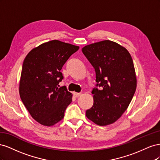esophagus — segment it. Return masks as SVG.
I'll use <instances>...</instances> for the list:
<instances>
[{"label":"esophagus","instance_id":"obj_1","mask_svg":"<svg viewBox=\"0 0 160 160\" xmlns=\"http://www.w3.org/2000/svg\"><path fill=\"white\" fill-rule=\"evenodd\" d=\"M81 95V93H76V92H74L73 93V95L75 97V98H79Z\"/></svg>","mask_w":160,"mask_h":160}]
</instances>
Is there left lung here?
<instances>
[{
  "label": "left lung",
  "instance_id": "1",
  "mask_svg": "<svg viewBox=\"0 0 160 160\" xmlns=\"http://www.w3.org/2000/svg\"><path fill=\"white\" fill-rule=\"evenodd\" d=\"M82 52L95 69L97 83L87 118L101 126L113 123L128 109L136 89L132 58L125 48L109 40L87 45Z\"/></svg>",
  "mask_w": 160,
  "mask_h": 160
}]
</instances>
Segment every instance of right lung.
Segmentation results:
<instances>
[{
	"mask_svg": "<svg viewBox=\"0 0 160 160\" xmlns=\"http://www.w3.org/2000/svg\"><path fill=\"white\" fill-rule=\"evenodd\" d=\"M79 47L57 40L31 50L24 60L19 85L22 102L32 118L45 126H51L64 118L72 101L65 86L61 70Z\"/></svg>",
	"mask_w": 160,
	"mask_h": 160,
	"instance_id": "right-lung-1",
	"label": "right lung"
}]
</instances>
